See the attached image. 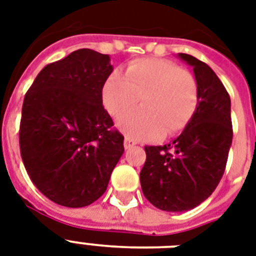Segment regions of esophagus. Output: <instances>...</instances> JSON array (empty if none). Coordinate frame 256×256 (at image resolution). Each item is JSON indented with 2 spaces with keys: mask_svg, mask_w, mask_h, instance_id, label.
Returning a JSON list of instances; mask_svg holds the SVG:
<instances>
[{
  "mask_svg": "<svg viewBox=\"0 0 256 256\" xmlns=\"http://www.w3.org/2000/svg\"><path fill=\"white\" fill-rule=\"evenodd\" d=\"M124 148H132V146H136V142H134V140H132V138H128V136H126V138H124Z\"/></svg>",
  "mask_w": 256,
  "mask_h": 256,
  "instance_id": "34e87169",
  "label": "esophagus"
}]
</instances>
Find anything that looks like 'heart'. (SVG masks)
Wrapping results in <instances>:
<instances>
[{
    "mask_svg": "<svg viewBox=\"0 0 256 256\" xmlns=\"http://www.w3.org/2000/svg\"><path fill=\"white\" fill-rule=\"evenodd\" d=\"M140 98L142 108L120 118V126L132 140H152L178 136L192 120L199 104L196 80L168 60L132 61L124 77L112 73L104 82L102 100L110 116H120Z\"/></svg>",
    "mask_w": 256,
    "mask_h": 256,
    "instance_id": "heart-1",
    "label": "heart"
}]
</instances>
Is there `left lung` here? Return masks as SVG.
<instances>
[{
    "label": "left lung",
    "instance_id": "left-lung-1",
    "mask_svg": "<svg viewBox=\"0 0 256 256\" xmlns=\"http://www.w3.org/2000/svg\"><path fill=\"white\" fill-rule=\"evenodd\" d=\"M179 57L192 66L199 104L182 134L164 146H144L140 170L144 195L156 208L187 211L206 200L220 182L232 142L231 102L210 66L190 54Z\"/></svg>",
    "mask_w": 256,
    "mask_h": 256
}]
</instances>
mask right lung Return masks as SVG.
<instances>
[{
    "label": "right lung",
    "mask_w": 256,
    "mask_h": 256,
    "mask_svg": "<svg viewBox=\"0 0 256 256\" xmlns=\"http://www.w3.org/2000/svg\"><path fill=\"white\" fill-rule=\"evenodd\" d=\"M108 54L80 49L46 65L22 104L20 150L32 182L65 207L92 204L124 154V136L102 104Z\"/></svg>",
    "instance_id": "1"
}]
</instances>
